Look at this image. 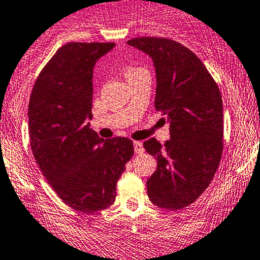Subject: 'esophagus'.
<instances>
[{"mask_svg": "<svg viewBox=\"0 0 260 260\" xmlns=\"http://www.w3.org/2000/svg\"><path fill=\"white\" fill-rule=\"evenodd\" d=\"M133 146H135V152L137 154L142 153L143 152V145L142 142H138V141H136V142H133Z\"/></svg>", "mask_w": 260, "mask_h": 260, "instance_id": "34e87169", "label": "esophagus"}]
</instances>
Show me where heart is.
I'll list each match as a JSON object with an SVG mask.
<instances>
[{
  "instance_id": "1",
  "label": "heart",
  "mask_w": 260,
  "mask_h": 260,
  "mask_svg": "<svg viewBox=\"0 0 260 260\" xmlns=\"http://www.w3.org/2000/svg\"><path fill=\"white\" fill-rule=\"evenodd\" d=\"M145 72H147L145 68L138 67V65L128 64L123 68V73H124V77L127 78V80L133 79L135 77H137V75L142 74V73H145Z\"/></svg>"
}]
</instances>
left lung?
Returning <instances> with one entry per match:
<instances>
[{"label": "left lung", "mask_w": 260, "mask_h": 260, "mask_svg": "<svg viewBox=\"0 0 260 260\" xmlns=\"http://www.w3.org/2000/svg\"><path fill=\"white\" fill-rule=\"evenodd\" d=\"M127 44L153 60L154 108L170 123L171 140L164 146L156 138L143 143L157 158L147 193L158 208L180 210L200 198L219 167L224 147L221 94L203 61L182 44L165 38H135Z\"/></svg>", "instance_id": "obj_1"}]
</instances>
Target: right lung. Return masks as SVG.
I'll return each mask as SVG.
<instances>
[{
    "label": "right lung",
    "instance_id": "1",
    "mask_svg": "<svg viewBox=\"0 0 260 260\" xmlns=\"http://www.w3.org/2000/svg\"><path fill=\"white\" fill-rule=\"evenodd\" d=\"M114 43H69L39 74L28 102V135L35 161L55 192L80 212L109 208L132 158L129 138L103 140L89 128L93 68Z\"/></svg>",
    "mask_w": 260,
    "mask_h": 260
}]
</instances>
